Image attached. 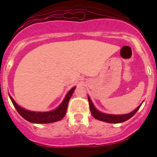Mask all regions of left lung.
Listing matches in <instances>:
<instances>
[{
	"instance_id": "1",
	"label": "left lung",
	"mask_w": 157,
	"mask_h": 157,
	"mask_svg": "<svg viewBox=\"0 0 157 157\" xmlns=\"http://www.w3.org/2000/svg\"><path fill=\"white\" fill-rule=\"evenodd\" d=\"M89 101V105H90V109L91 114L94 116L95 119L98 120H101V121L106 122V123H123V122H125L127 120H128L129 119L132 117L133 116H134L136 112H138V109H140V106H138L137 109L134 111H133L132 112H130L129 114L126 115H109V114H105V113H102V112H99L97 109H95V107L93 105L92 101H91L90 98H88Z\"/></svg>"
}]
</instances>
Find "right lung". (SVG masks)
I'll use <instances>...</instances> for the list:
<instances>
[{"mask_svg": "<svg viewBox=\"0 0 157 157\" xmlns=\"http://www.w3.org/2000/svg\"><path fill=\"white\" fill-rule=\"evenodd\" d=\"M75 87L72 88L67 93V94L65 97L64 100L63 101L61 105H59L57 109L48 112H36L26 110V109H23L21 107H19L15 102V101L12 99V98L10 95H9V97H10L11 101H12L14 107L16 108L17 112H19V114L23 119H25L27 121L30 122V123H54V122L59 121V120H61L64 117L65 114H66L67 108L69 100L71 98L72 94H73V93L75 91Z\"/></svg>", "mask_w": 157, "mask_h": 157, "instance_id": "1", "label": "right lung"}]
</instances>
